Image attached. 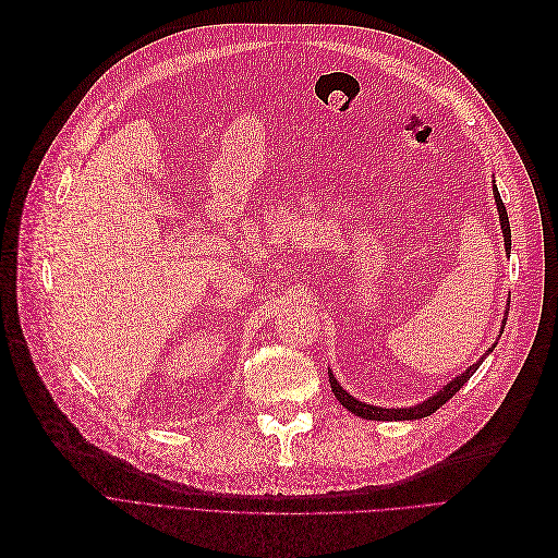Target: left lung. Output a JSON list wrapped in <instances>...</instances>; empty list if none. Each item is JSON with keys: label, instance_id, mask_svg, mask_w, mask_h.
<instances>
[{"label": "left lung", "instance_id": "1", "mask_svg": "<svg viewBox=\"0 0 558 558\" xmlns=\"http://www.w3.org/2000/svg\"><path fill=\"white\" fill-rule=\"evenodd\" d=\"M493 191H495V202H497V210H499V222H501V233H504V247H507V252H511V227H509L507 206H504V202H501L497 189H493ZM507 315H509V313H507ZM507 315H504V323H501V325H507ZM493 348H495V344H493ZM493 348L488 350V354L493 352ZM482 363H484V359H480L474 365H470L461 377L449 381L440 392H436L434 397H429L427 402H422V404L411 407V409H379V407L363 404V402L354 400V397H352L348 390H342V386L336 381V377H333L331 373H329V384H331V390H333V395H336V400H338L344 409L352 411L354 415H359V417L379 420V422H381V420H390V422H392V420H420V417H427V415L436 413L445 402L452 400V397L468 384V379L476 373V367H480Z\"/></svg>", "mask_w": 558, "mask_h": 558}]
</instances>
